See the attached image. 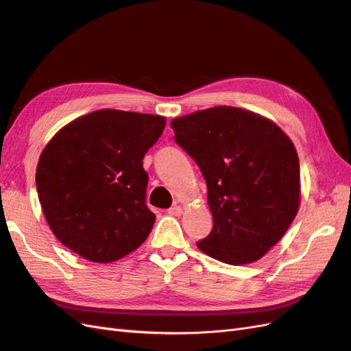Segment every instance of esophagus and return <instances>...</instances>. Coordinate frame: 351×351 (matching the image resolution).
<instances>
[{"label": "esophagus", "instance_id": "obj_1", "mask_svg": "<svg viewBox=\"0 0 351 351\" xmlns=\"http://www.w3.org/2000/svg\"><path fill=\"white\" fill-rule=\"evenodd\" d=\"M168 214L173 215V217H180V215L183 214V209H182V206L176 205V206H171V208L168 209Z\"/></svg>", "mask_w": 351, "mask_h": 351}]
</instances>
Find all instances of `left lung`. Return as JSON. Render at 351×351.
<instances>
[{"mask_svg": "<svg viewBox=\"0 0 351 351\" xmlns=\"http://www.w3.org/2000/svg\"><path fill=\"white\" fill-rule=\"evenodd\" d=\"M171 127L208 186L214 227L197 247L228 265L261 259L299 209L300 164L293 142L268 119L234 107L180 117Z\"/></svg>", "mask_w": 351, "mask_h": 351, "instance_id": "8db88e82", "label": "left lung"}]
</instances>
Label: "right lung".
Wrapping results in <instances>:
<instances>
[{
	"label": "right lung",
	"instance_id": "right-lung-1",
	"mask_svg": "<svg viewBox=\"0 0 351 351\" xmlns=\"http://www.w3.org/2000/svg\"><path fill=\"white\" fill-rule=\"evenodd\" d=\"M165 127L164 117L119 110L71 121L40 154L36 190L54 236L92 262H114L149 236L142 159Z\"/></svg>",
	"mask_w": 351,
	"mask_h": 351
}]
</instances>
